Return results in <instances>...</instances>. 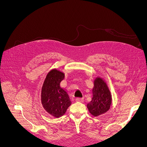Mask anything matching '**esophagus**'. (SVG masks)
<instances>
[{
    "instance_id": "34e87169",
    "label": "esophagus",
    "mask_w": 147,
    "mask_h": 147,
    "mask_svg": "<svg viewBox=\"0 0 147 147\" xmlns=\"http://www.w3.org/2000/svg\"><path fill=\"white\" fill-rule=\"evenodd\" d=\"M76 101L79 102H83V98H80V97H78V98H76Z\"/></svg>"
}]
</instances>
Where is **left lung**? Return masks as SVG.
I'll return each instance as SVG.
<instances>
[{
	"label": "left lung",
	"mask_w": 147,
	"mask_h": 147,
	"mask_svg": "<svg viewBox=\"0 0 147 147\" xmlns=\"http://www.w3.org/2000/svg\"><path fill=\"white\" fill-rule=\"evenodd\" d=\"M93 83L92 97L91 102L87 104V108L92 115L98 117L109 110L112 97L108 84L104 78L97 77Z\"/></svg>",
	"instance_id": "1"
}]
</instances>
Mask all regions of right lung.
<instances>
[{
    "label": "right lung",
    "mask_w": 147,
    "mask_h": 147,
    "mask_svg": "<svg viewBox=\"0 0 147 147\" xmlns=\"http://www.w3.org/2000/svg\"><path fill=\"white\" fill-rule=\"evenodd\" d=\"M64 77V72L53 69L47 74L42 88V105L44 109L55 118L63 116L72 104L67 92L60 86Z\"/></svg>",
    "instance_id": "right-lung-1"
}]
</instances>
